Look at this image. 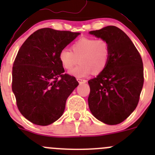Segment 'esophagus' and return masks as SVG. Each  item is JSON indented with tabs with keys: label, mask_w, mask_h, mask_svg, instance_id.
<instances>
[{
	"label": "esophagus",
	"mask_w": 155,
	"mask_h": 155,
	"mask_svg": "<svg viewBox=\"0 0 155 155\" xmlns=\"http://www.w3.org/2000/svg\"><path fill=\"white\" fill-rule=\"evenodd\" d=\"M77 81L79 82V84H83V83H85V82H87L85 79H80V78H77Z\"/></svg>",
	"instance_id": "34e87169"
}]
</instances>
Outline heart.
Returning <instances> with one entry per match:
<instances>
[{"instance_id": "heart-1", "label": "heart", "mask_w": 155, "mask_h": 155, "mask_svg": "<svg viewBox=\"0 0 155 155\" xmlns=\"http://www.w3.org/2000/svg\"><path fill=\"white\" fill-rule=\"evenodd\" d=\"M70 49L61 50L59 60L68 71H71L79 62L80 63L70 72L73 76L84 77L91 72L94 75H98L107 69L111 50L109 43L104 39L81 37L72 43Z\"/></svg>"}]
</instances>
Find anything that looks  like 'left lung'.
<instances>
[{
	"instance_id": "8db88e82",
	"label": "left lung",
	"mask_w": 155,
	"mask_h": 155,
	"mask_svg": "<svg viewBox=\"0 0 155 155\" xmlns=\"http://www.w3.org/2000/svg\"><path fill=\"white\" fill-rule=\"evenodd\" d=\"M109 43L107 69L88 81V106L94 116L114 125L124 121L138 105L144 82L141 55L125 33L115 26L90 32Z\"/></svg>"
}]
</instances>
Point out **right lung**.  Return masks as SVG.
<instances>
[{
  "mask_svg": "<svg viewBox=\"0 0 155 155\" xmlns=\"http://www.w3.org/2000/svg\"><path fill=\"white\" fill-rule=\"evenodd\" d=\"M79 33L48 28L33 33L19 48L12 67V89L21 115L37 125L57 121L79 85L64 73L59 53Z\"/></svg>",
  "mask_w": 155,
  "mask_h": 155,
  "instance_id": "add662e5",
  "label": "right lung"
}]
</instances>
